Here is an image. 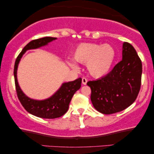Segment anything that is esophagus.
I'll return each instance as SVG.
<instances>
[{
  "instance_id": "obj_1",
  "label": "esophagus",
  "mask_w": 154,
  "mask_h": 154,
  "mask_svg": "<svg viewBox=\"0 0 154 154\" xmlns=\"http://www.w3.org/2000/svg\"><path fill=\"white\" fill-rule=\"evenodd\" d=\"M87 82L88 80L86 78H83V79H82V83H83V85H86V84H87Z\"/></svg>"
}]
</instances>
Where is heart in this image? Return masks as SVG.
I'll return each mask as SVG.
<instances>
[{
  "instance_id": "b5f03b06",
  "label": "heart",
  "mask_w": 154,
  "mask_h": 154,
  "mask_svg": "<svg viewBox=\"0 0 154 154\" xmlns=\"http://www.w3.org/2000/svg\"><path fill=\"white\" fill-rule=\"evenodd\" d=\"M116 57V52L112 46L108 44L99 45L85 43L78 46L73 52V58L76 62L87 64L89 73L94 77H102L110 70ZM68 64L73 69L78 68L73 61Z\"/></svg>"
}]
</instances>
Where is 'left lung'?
<instances>
[{
    "label": "left lung",
    "instance_id": "obj_1",
    "mask_svg": "<svg viewBox=\"0 0 154 154\" xmlns=\"http://www.w3.org/2000/svg\"><path fill=\"white\" fill-rule=\"evenodd\" d=\"M122 60L102 79L88 81L92 105L99 112L112 114L130 106L141 87L142 64L131 44H123Z\"/></svg>",
    "mask_w": 154,
    "mask_h": 154
}]
</instances>
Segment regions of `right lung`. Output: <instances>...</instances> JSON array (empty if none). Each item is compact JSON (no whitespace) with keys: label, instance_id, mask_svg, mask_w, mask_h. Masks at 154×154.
Instances as JSON below:
<instances>
[{"label":"right lung","instance_id":"1","mask_svg":"<svg viewBox=\"0 0 154 154\" xmlns=\"http://www.w3.org/2000/svg\"><path fill=\"white\" fill-rule=\"evenodd\" d=\"M56 39V38L53 37H44L42 38L33 40L29 42L23 48L22 52L17 57L14 67V83H15L17 94L19 100L23 107L29 113L42 119H57L66 113L69 109V103L73 94L81 88V78H79L73 81L64 83L53 95L46 100H35L29 98L21 90L17 81V71L21 58L26 50L36 49L42 46H45Z\"/></svg>","mask_w":154,"mask_h":154}]
</instances>
